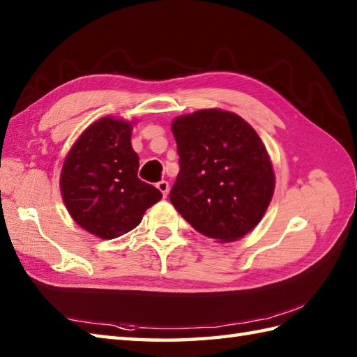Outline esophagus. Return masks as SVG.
I'll list each match as a JSON object with an SVG mask.
<instances>
[{
	"label": "esophagus",
	"instance_id": "1",
	"mask_svg": "<svg viewBox=\"0 0 357 357\" xmlns=\"http://www.w3.org/2000/svg\"><path fill=\"white\" fill-rule=\"evenodd\" d=\"M156 187H158V190L161 192L162 196L165 198L167 193H169V183H167V181H159V183L156 184Z\"/></svg>",
	"mask_w": 357,
	"mask_h": 357
}]
</instances>
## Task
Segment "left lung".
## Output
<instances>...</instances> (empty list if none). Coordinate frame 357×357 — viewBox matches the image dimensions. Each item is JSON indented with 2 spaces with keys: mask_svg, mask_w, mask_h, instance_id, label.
I'll list each match as a JSON object with an SVG mask.
<instances>
[{
  "mask_svg": "<svg viewBox=\"0 0 357 357\" xmlns=\"http://www.w3.org/2000/svg\"><path fill=\"white\" fill-rule=\"evenodd\" d=\"M179 174L173 207L204 236L231 242L259 224L275 192V172L259 135L236 113L198 110L172 123Z\"/></svg>",
  "mask_w": 357,
  "mask_h": 357,
  "instance_id": "left-lung-1",
  "label": "left lung"
}]
</instances>
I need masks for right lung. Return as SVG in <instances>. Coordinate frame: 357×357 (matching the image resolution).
Listing matches in <instances>:
<instances>
[{
	"instance_id": "right-lung-1",
	"label": "right lung",
	"mask_w": 357,
	"mask_h": 357,
	"mask_svg": "<svg viewBox=\"0 0 357 357\" xmlns=\"http://www.w3.org/2000/svg\"><path fill=\"white\" fill-rule=\"evenodd\" d=\"M132 123L112 116L95 121L67 153L59 187L73 221L89 233L113 239L133 230L162 198L138 178Z\"/></svg>"
}]
</instances>
